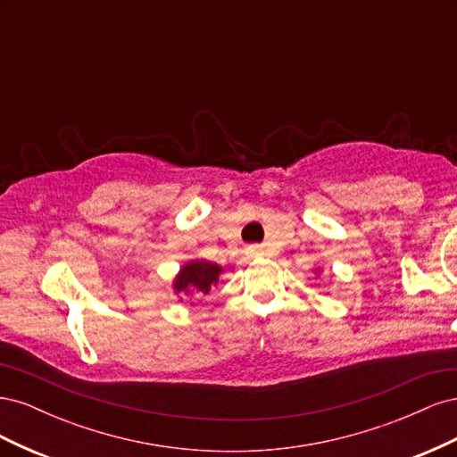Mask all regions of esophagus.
Returning a JSON list of instances; mask_svg holds the SVG:
<instances>
[{
  "label": "esophagus",
  "mask_w": 457,
  "mask_h": 457,
  "mask_svg": "<svg viewBox=\"0 0 457 457\" xmlns=\"http://www.w3.org/2000/svg\"><path fill=\"white\" fill-rule=\"evenodd\" d=\"M250 252H252L253 255H262V253H265V252H262V247H261V245H252V247H250Z\"/></svg>",
  "instance_id": "1"
}]
</instances>
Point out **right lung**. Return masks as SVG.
Listing matches in <instances>:
<instances>
[{
	"instance_id": "1",
	"label": "right lung",
	"mask_w": 457,
	"mask_h": 457,
	"mask_svg": "<svg viewBox=\"0 0 457 457\" xmlns=\"http://www.w3.org/2000/svg\"><path fill=\"white\" fill-rule=\"evenodd\" d=\"M220 270L223 269L212 261H205V259L188 261L175 276V282H173L175 294L196 295V297L207 295L210 294L212 286L219 282Z\"/></svg>"
}]
</instances>
